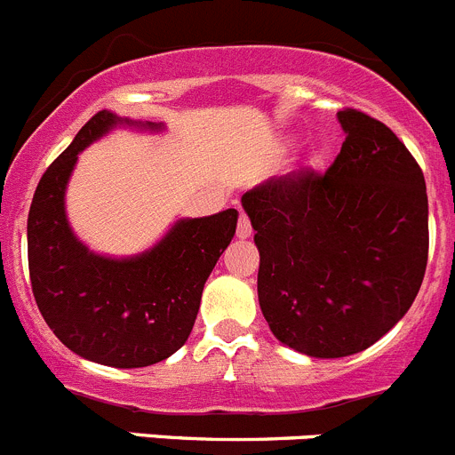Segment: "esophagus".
<instances>
[{
	"mask_svg": "<svg viewBox=\"0 0 455 455\" xmlns=\"http://www.w3.org/2000/svg\"><path fill=\"white\" fill-rule=\"evenodd\" d=\"M250 235H252V225H250L248 216H245L243 212H241V214H239V225H236V236H239V239H248Z\"/></svg>",
	"mask_w": 455,
	"mask_h": 455,
	"instance_id": "obj_1",
	"label": "esophagus"
}]
</instances>
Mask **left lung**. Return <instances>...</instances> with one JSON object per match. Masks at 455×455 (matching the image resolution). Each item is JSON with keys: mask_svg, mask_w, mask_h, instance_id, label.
Listing matches in <instances>:
<instances>
[{"mask_svg": "<svg viewBox=\"0 0 455 455\" xmlns=\"http://www.w3.org/2000/svg\"><path fill=\"white\" fill-rule=\"evenodd\" d=\"M326 174L272 176L241 196L259 248V306L310 357L373 346L406 315L429 254L425 174L404 142L357 109Z\"/></svg>", "mask_w": 455, "mask_h": 455, "instance_id": "1", "label": "left lung"}]
</instances>
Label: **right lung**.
I'll use <instances>...</instances> for the list:
<instances>
[{
    "instance_id": "obj_1",
    "label": "right lung",
    "mask_w": 455,
    "mask_h": 455,
    "mask_svg": "<svg viewBox=\"0 0 455 455\" xmlns=\"http://www.w3.org/2000/svg\"><path fill=\"white\" fill-rule=\"evenodd\" d=\"M118 124L160 132L98 111L51 163L28 212V272L42 317L73 353L114 369L167 360L188 341L203 285L236 232V210L180 219L154 248L127 259L95 254L73 235L64 194L82 149Z\"/></svg>"
}]
</instances>
